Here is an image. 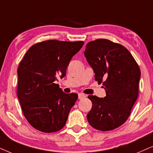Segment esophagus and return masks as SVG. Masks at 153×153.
Listing matches in <instances>:
<instances>
[{
    "label": "esophagus",
    "instance_id": "1",
    "mask_svg": "<svg viewBox=\"0 0 153 153\" xmlns=\"http://www.w3.org/2000/svg\"><path fill=\"white\" fill-rule=\"evenodd\" d=\"M85 97V95L84 94H82V93L78 94V99L79 100H82V99H84Z\"/></svg>",
    "mask_w": 153,
    "mask_h": 153
}]
</instances>
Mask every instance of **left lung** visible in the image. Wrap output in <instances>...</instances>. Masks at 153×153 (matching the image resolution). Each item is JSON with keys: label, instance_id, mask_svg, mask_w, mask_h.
I'll use <instances>...</instances> for the list:
<instances>
[{"label": "left lung", "instance_id": "left-lung-1", "mask_svg": "<svg viewBox=\"0 0 153 153\" xmlns=\"http://www.w3.org/2000/svg\"><path fill=\"white\" fill-rule=\"evenodd\" d=\"M84 53L106 91L104 98L88 96L92 107L88 121L97 130H114L126 121L138 98L140 68L126 48L106 39L89 42Z\"/></svg>", "mask_w": 153, "mask_h": 153}]
</instances>
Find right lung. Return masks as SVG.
Returning a JSON list of instances; mask_svg holds the SVG:
<instances>
[{
  "mask_svg": "<svg viewBox=\"0 0 153 153\" xmlns=\"http://www.w3.org/2000/svg\"><path fill=\"white\" fill-rule=\"evenodd\" d=\"M84 42L46 40L32 46L17 68V94L25 117L36 130L53 133L65 125L78 94L64 93L56 84Z\"/></svg>",
  "mask_w": 153,
  "mask_h": 153,
  "instance_id": "add662e5",
  "label": "right lung"
}]
</instances>
